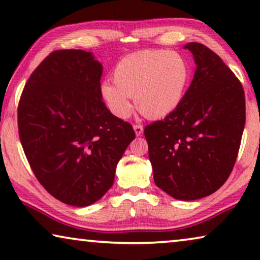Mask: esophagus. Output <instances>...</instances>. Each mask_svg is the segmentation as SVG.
I'll return each mask as SVG.
<instances>
[{
  "label": "esophagus",
  "mask_w": 260,
  "mask_h": 260,
  "mask_svg": "<svg viewBox=\"0 0 260 260\" xmlns=\"http://www.w3.org/2000/svg\"><path fill=\"white\" fill-rule=\"evenodd\" d=\"M134 131L136 134V136H141L143 134V126L140 125V124H136V125H134Z\"/></svg>",
  "instance_id": "obj_1"
}]
</instances>
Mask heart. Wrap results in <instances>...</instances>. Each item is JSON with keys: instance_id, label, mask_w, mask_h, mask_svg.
<instances>
[{"instance_id": "obj_1", "label": "heart", "mask_w": 260, "mask_h": 260, "mask_svg": "<svg viewBox=\"0 0 260 260\" xmlns=\"http://www.w3.org/2000/svg\"><path fill=\"white\" fill-rule=\"evenodd\" d=\"M190 80V67L179 53L143 51L124 56L113 70V81L101 85L102 99L116 117H129L136 108L150 119L169 116L179 108Z\"/></svg>"}]
</instances>
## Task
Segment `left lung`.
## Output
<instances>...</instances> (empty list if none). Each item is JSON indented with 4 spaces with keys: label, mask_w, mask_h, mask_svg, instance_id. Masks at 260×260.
Returning a JSON list of instances; mask_svg holds the SVG:
<instances>
[{
    "label": "left lung",
    "mask_w": 260,
    "mask_h": 260,
    "mask_svg": "<svg viewBox=\"0 0 260 260\" xmlns=\"http://www.w3.org/2000/svg\"><path fill=\"white\" fill-rule=\"evenodd\" d=\"M197 70L173 113L144 129L156 186L176 200L208 197L229 179L245 126V93L219 55L189 42Z\"/></svg>",
    "instance_id": "obj_1"
}]
</instances>
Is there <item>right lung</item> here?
Masks as SVG:
<instances>
[{
  "mask_svg": "<svg viewBox=\"0 0 260 260\" xmlns=\"http://www.w3.org/2000/svg\"><path fill=\"white\" fill-rule=\"evenodd\" d=\"M102 73L91 52H53L31 73L17 109L21 144L39 182L76 207L104 197L136 137L102 101Z\"/></svg>",
  "mask_w": 260,
  "mask_h": 260,
  "instance_id": "obj_1",
  "label": "right lung"
}]
</instances>
